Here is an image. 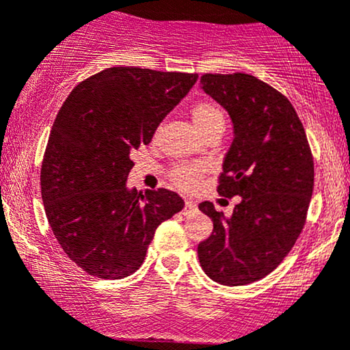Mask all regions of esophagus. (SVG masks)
<instances>
[{"mask_svg": "<svg viewBox=\"0 0 350 350\" xmlns=\"http://www.w3.org/2000/svg\"><path fill=\"white\" fill-rule=\"evenodd\" d=\"M194 211H196V204H194L193 201H186V202H184V209H183L184 216H187V214L194 213Z\"/></svg>", "mask_w": 350, "mask_h": 350, "instance_id": "obj_1", "label": "esophagus"}]
</instances>
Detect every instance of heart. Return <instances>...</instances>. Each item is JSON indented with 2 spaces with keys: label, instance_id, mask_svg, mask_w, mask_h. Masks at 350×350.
Listing matches in <instances>:
<instances>
[{
  "label": "heart",
  "instance_id": "b5f03b06",
  "mask_svg": "<svg viewBox=\"0 0 350 350\" xmlns=\"http://www.w3.org/2000/svg\"><path fill=\"white\" fill-rule=\"evenodd\" d=\"M193 122L202 136L206 134L221 131L224 133L226 118L222 109L217 105L211 101H199L196 103L191 109ZM202 174V167L199 166H178L171 171V181L174 186L181 189H194L196 184L199 181V176Z\"/></svg>",
  "mask_w": 350,
  "mask_h": 350
}]
</instances>
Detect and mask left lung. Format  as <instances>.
Returning <instances> with one entry per match:
<instances>
[{"label":"left lung","mask_w":350,"mask_h":350,"mask_svg":"<svg viewBox=\"0 0 350 350\" xmlns=\"http://www.w3.org/2000/svg\"><path fill=\"white\" fill-rule=\"evenodd\" d=\"M201 88L228 111L234 139L217 193L239 196L231 217L204 201L213 234L198 245L202 271L222 286L266 278L289 254L306 222L314 161L304 126L286 96L244 72L204 75Z\"/></svg>","instance_id":"left-lung-1"}]
</instances>
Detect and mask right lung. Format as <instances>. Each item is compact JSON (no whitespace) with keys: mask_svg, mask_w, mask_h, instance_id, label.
Masks as SVG:
<instances>
[{"mask_svg":"<svg viewBox=\"0 0 350 350\" xmlns=\"http://www.w3.org/2000/svg\"><path fill=\"white\" fill-rule=\"evenodd\" d=\"M198 75L107 68L79 83L53 122L41 198L64 254L88 274L122 279L143 264L157 226L184 207L167 189L126 186L131 152L149 144Z\"/></svg>","mask_w":350,"mask_h":350,"instance_id":"right-lung-1","label":"right lung"}]
</instances>
